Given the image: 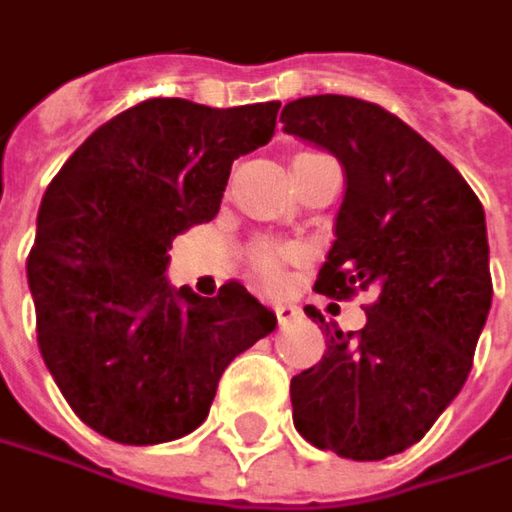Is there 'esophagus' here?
Masks as SVG:
<instances>
[{
	"instance_id": "1",
	"label": "esophagus",
	"mask_w": 512,
	"mask_h": 512,
	"mask_svg": "<svg viewBox=\"0 0 512 512\" xmlns=\"http://www.w3.org/2000/svg\"><path fill=\"white\" fill-rule=\"evenodd\" d=\"M273 312H276V321H279L281 327L293 324L298 315H301V310H298V307H293V304H276V307H273Z\"/></svg>"
}]
</instances>
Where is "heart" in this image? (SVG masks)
I'll use <instances>...</instances> for the list:
<instances>
[{
    "label": "heart",
    "instance_id": "b5f03b06",
    "mask_svg": "<svg viewBox=\"0 0 512 512\" xmlns=\"http://www.w3.org/2000/svg\"><path fill=\"white\" fill-rule=\"evenodd\" d=\"M301 256L304 250L293 242H262L250 250V264L267 287H281L287 279V267L301 262Z\"/></svg>",
    "mask_w": 512,
    "mask_h": 512
}]
</instances>
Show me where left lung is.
<instances>
[{"mask_svg":"<svg viewBox=\"0 0 512 512\" xmlns=\"http://www.w3.org/2000/svg\"><path fill=\"white\" fill-rule=\"evenodd\" d=\"M287 135L341 160L346 194L315 290H377L366 327H327L324 358L290 380L293 423L321 451L372 462L425 437L471 375L493 281L482 202L428 140L383 106L312 95ZM324 324V315L307 307Z\"/></svg>","mask_w":512,"mask_h":512,"instance_id":"obj_1","label":"left lung"}]
</instances>
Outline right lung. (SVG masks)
Wrapping results in <instances>:
<instances>
[{"instance_id":"obj_1","label":"right lung","mask_w":512,"mask_h":512,"mask_svg":"<svg viewBox=\"0 0 512 512\" xmlns=\"http://www.w3.org/2000/svg\"><path fill=\"white\" fill-rule=\"evenodd\" d=\"M279 106L143 101L95 129L47 185L27 256L41 358L106 440L191 434L225 366L276 329L239 281L200 298L163 273L171 239L214 219L233 160L273 137Z\"/></svg>"}]
</instances>
